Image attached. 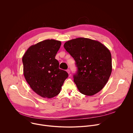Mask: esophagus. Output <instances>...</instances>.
I'll return each mask as SVG.
<instances>
[{"label":"esophagus","mask_w":133,"mask_h":133,"mask_svg":"<svg viewBox=\"0 0 133 133\" xmlns=\"http://www.w3.org/2000/svg\"><path fill=\"white\" fill-rule=\"evenodd\" d=\"M66 71L67 72V73H68V74H70V70H69V69H67Z\"/></svg>","instance_id":"1"}]
</instances>
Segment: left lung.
I'll list each match as a JSON object with an SVG mask.
<instances>
[{"label":"left lung","instance_id":"8db88e82","mask_svg":"<svg viewBox=\"0 0 133 133\" xmlns=\"http://www.w3.org/2000/svg\"><path fill=\"white\" fill-rule=\"evenodd\" d=\"M64 47L76 62L77 71L74 82L79 91L87 96L101 91L112 71L109 50L99 42L86 38L68 41Z\"/></svg>","mask_w":133,"mask_h":133}]
</instances>
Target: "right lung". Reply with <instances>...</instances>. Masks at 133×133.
<instances>
[{
	"instance_id": "right-lung-1",
	"label": "right lung",
	"mask_w": 133,
	"mask_h": 133,
	"mask_svg": "<svg viewBox=\"0 0 133 133\" xmlns=\"http://www.w3.org/2000/svg\"><path fill=\"white\" fill-rule=\"evenodd\" d=\"M61 42L47 39L29 47L23 56V72L31 88L43 98L58 95L68 73L59 68L56 55Z\"/></svg>"
}]
</instances>
